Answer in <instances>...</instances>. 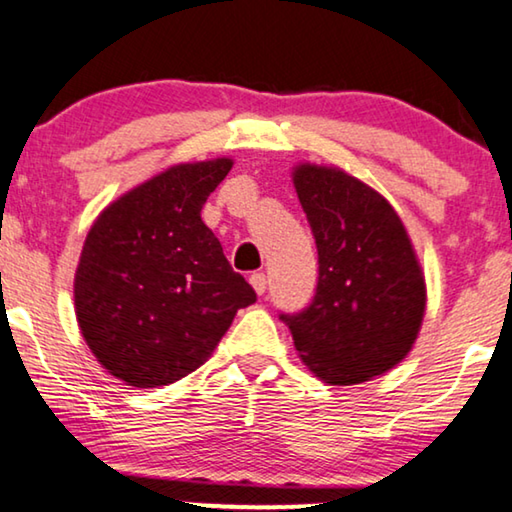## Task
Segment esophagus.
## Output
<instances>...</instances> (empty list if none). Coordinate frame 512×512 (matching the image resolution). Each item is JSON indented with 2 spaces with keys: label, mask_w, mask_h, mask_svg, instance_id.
Returning <instances> with one entry per match:
<instances>
[{
  "label": "esophagus",
  "mask_w": 512,
  "mask_h": 512,
  "mask_svg": "<svg viewBox=\"0 0 512 512\" xmlns=\"http://www.w3.org/2000/svg\"><path fill=\"white\" fill-rule=\"evenodd\" d=\"M249 283H251V286H254V290H256L258 295H263L265 290H267V277H265L263 272H254V274H251Z\"/></svg>",
  "instance_id": "1"
}]
</instances>
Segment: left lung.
Instances as JSON below:
<instances>
[{
	"mask_svg": "<svg viewBox=\"0 0 512 512\" xmlns=\"http://www.w3.org/2000/svg\"><path fill=\"white\" fill-rule=\"evenodd\" d=\"M293 183L318 247V286L300 313H281L322 382L348 387L387 373L412 350L426 281L391 203L336 167L300 164Z\"/></svg>",
	"mask_w": 512,
	"mask_h": 512,
	"instance_id": "1",
	"label": "left lung"
}]
</instances>
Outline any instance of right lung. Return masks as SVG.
Returning a JSON list of instances; mask_svg holds the SVG:
<instances>
[{"instance_id": "obj_1", "label": "right lung", "mask_w": 512, "mask_h": 512, "mask_svg": "<svg viewBox=\"0 0 512 512\" xmlns=\"http://www.w3.org/2000/svg\"><path fill=\"white\" fill-rule=\"evenodd\" d=\"M229 157L176 164L100 212L75 272V313L93 355L130 387L192 373L256 302L201 219Z\"/></svg>"}]
</instances>
